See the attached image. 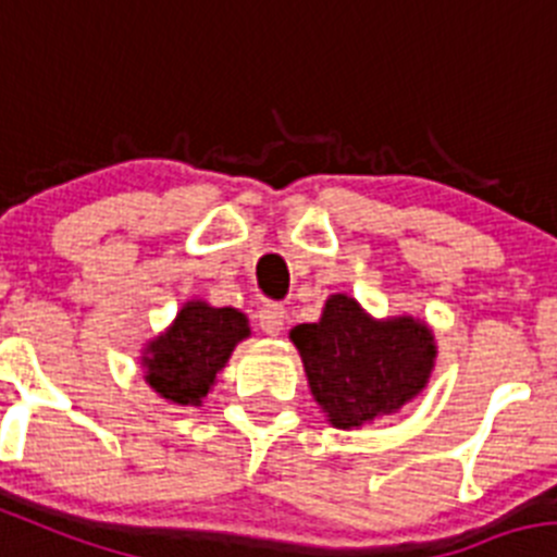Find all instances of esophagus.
<instances>
[{"instance_id": "esophagus-1", "label": "esophagus", "mask_w": 557, "mask_h": 557, "mask_svg": "<svg viewBox=\"0 0 557 557\" xmlns=\"http://www.w3.org/2000/svg\"><path fill=\"white\" fill-rule=\"evenodd\" d=\"M259 329L270 336H278L287 323V309L282 304H262L259 306Z\"/></svg>"}]
</instances>
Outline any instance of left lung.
Segmentation results:
<instances>
[{
  "label": "left lung",
  "mask_w": 557,
  "mask_h": 557,
  "mask_svg": "<svg viewBox=\"0 0 557 557\" xmlns=\"http://www.w3.org/2000/svg\"><path fill=\"white\" fill-rule=\"evenodd\" d=\"M314 400L334 428L389 417L431 379L436 342L420 320H375L350 295H331L318 323L289 331Z\"/></svg>",
  "instance_id": "8db88e82"
}]
</instances>
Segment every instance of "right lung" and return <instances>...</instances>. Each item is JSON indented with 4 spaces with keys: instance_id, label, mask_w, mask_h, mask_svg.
Returning a JSON list of instances; mask_svg holds the SVG:
<instances>
[{
    "instance_id": "right-lung-1",
    "label": "right lung",
    "mask_w": 557,
    "mask_h": 557,
    "mask_svg": "<svg viewBox=\"0 0 557 557\" xmlns=\"http://www.w3.org/2000/svg\"><path fill=\"white\" fill-rule=\"evenodd\" d=\"M251 336L248 318L232 306L187 300L176 320L146 345V384L176 406H201L237 342Z\"/></svg>"
}]
</instances>
